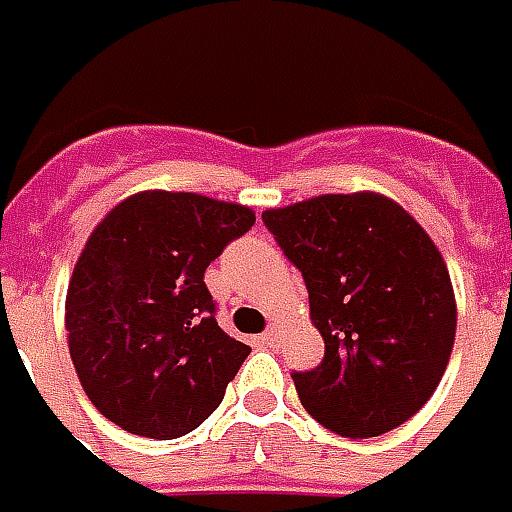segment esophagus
Returning <instances> with one entry per match:
<instances>
[{"mask_svg":"<svg viewBox=\"0 0 512 512\" xmlns=\"http://www.w3.org/2000/svg\"><path fill=\"white\" fill-rule=\"evenodd\" d=\"M278 336H281V331H278L275 325H270V328H267V331H264L262 336H259V342L267 344V347H273V344L278 342Z\"/></svg>","mask_w":512,"mask_h":512,"instance_id":"34e87169","label":"esophagus"}]
</instances>
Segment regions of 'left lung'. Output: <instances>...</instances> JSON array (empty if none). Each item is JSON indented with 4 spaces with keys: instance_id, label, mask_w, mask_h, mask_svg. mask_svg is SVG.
Returning a JSON list of instances; mask_svg holds the SVG:
<instances>
[{
    "instance_id": "8db88e82",
    "label": "left lung",
    "mask_w": 512,
    "mask_h": 512,
    "mask_svg": "<svg viewBox=\"0 0 512 512\" xmlns=\"http://www.w3.org/2000/svg\"><path fill=\"white\" fill-rule=\"evenodd\" d=\"M262 220L303 273L325 342L320 366L292 372L303 408L344 438L408 422L441 383L458 322L433 239L378 192L317 195Z\"/></svg>"
}]
</instances>
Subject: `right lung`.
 <instances>
[{
  "label": "right lung",
  "instance_id": "add662e5",
  "mask_svg": "<svg viewBox=\"0 0 512 512\" xmlns=\"http://www.w3.org/2000/svg\"><path fill=\"white\" fill-rule=\"evenodd\" d=\"M256 223L248 206L198 192H137L85 242L65 331L90 402L134 436L179 438L223 402L248 344L215 320L209 264Z\"/></svg>",
  "mask_w": 512,
  "mask_h": 512
}]
</instances>
